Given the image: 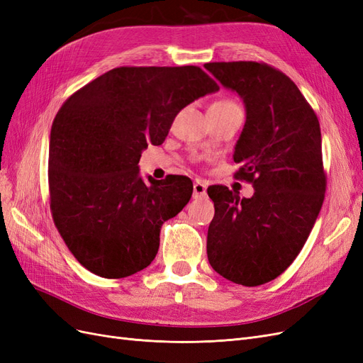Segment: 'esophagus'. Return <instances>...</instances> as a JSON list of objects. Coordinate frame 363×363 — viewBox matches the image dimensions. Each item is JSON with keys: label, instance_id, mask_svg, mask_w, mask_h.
Returning a JSON list of instances; mask_svg holds the SVG:
<instances>
[{"label": "esophagus", "instance_id": "34e87169", "mask_svg": "<svg viewBox=\"0 0 363 363\" xmlns=\"http://www.w3.org/2000/svg\"><path fill=\"white\" fill-rule=\"evenodd\" d=\"M206 184L201 180H196L194 183V199H204L206 196Z\"/></svg>", "mask_w": 363, "mask_h": 363}]
</instances>
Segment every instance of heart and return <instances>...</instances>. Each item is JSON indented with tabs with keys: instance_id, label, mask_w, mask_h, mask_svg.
Listing matches in <instances>:
<instances>
[{
	"instance_id": "heart-1",
	"label": "heart",
	"mask_w": 363,
	"mask_h": 363,
	"mask_svg": "<svg viewBox=\"0 0 363 363\" xmlns=\"http://www.w3.org/2000/svg\"><path fill=\"white\" fill-rule=\"evenodd\" d=\"M215 106H221V107H238V104L236 103H233V101H230V100H223V101H216V103H213Z\"/></svg>"
}]
</instances>
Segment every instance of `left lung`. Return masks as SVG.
<instances>
[{
	"label": "left lung",
	"mask_w": 363,
	"mask_h": 363,
	"mask_svg": "<svg viewBox=\"0 0 363 363\" xmlns=\"http://www.w3.org/2000/svg\"><path fill=\"white\" fill-rule=\"evenodd\" d=\"M204 68L242 98L247 118L235 147V177L255 188L251 199L221 184L207 189L215 204L207 259L224 279L259 286L295 260L320 215L321 128L298 87L269 65L213 62Z\"/></svg>",
	"instance_id": "obj_1"
}]
</instances>
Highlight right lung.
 Instances as JSON below:
<instances>
[{"mask_svg": "<svg viewBox=\"0 0 363 363\" xmlns=\"http://www.w3.org/2000/svg\"><path fill=\"white\" fill-rule=\"evenodd\" d=\"M218 89L199 67H121L63 103L50 135V207L86 269L123 279L155 260L162 224L194 188L184 175L142 179V150L163 144L182 108Z\"/></svg>", "mask_w": 363, "mask_h": 363, "instance_id": "1", "label": "right lung"}]
</instances>
